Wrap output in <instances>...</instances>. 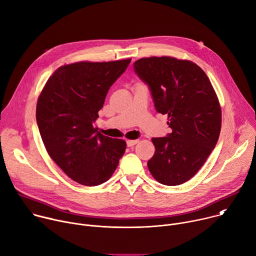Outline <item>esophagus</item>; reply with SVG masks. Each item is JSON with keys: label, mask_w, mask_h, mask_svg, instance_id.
Returning <instances> with one entry per match:
<instances>
[{"label": "esophagus", "mask_w": 256, "mask_h": 256, "mask_svg": "<svg viewBox=\"0 0 256 256\" xmlns=\"http://www.w3.org/2000/svg\"><path fill=\"white\" fill-rule=\"evenodd\" d=\"M138 142V140H126V144H128V147H132V146L136 144Z\"/></svg>", "instance_id": "1"}]
</instances>
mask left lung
<instances>
[{"label":"left lung","instance_id":"1","mask_svg":"<svg viewBox=\"0 0 256 256\" xmlns=\"http://www.w3.org/2000/svg\"><path fill=\"white\" fill-rule=\"evenodd\" d=\"M134 72L150 88L159 114H167L171 134L153 138L148 161L153 177L164 186L184 184L202 168L216 147L222 112L206 72L194 62L171 56L144 58Z\"/></svg>","mask_w":256,"mask_h":256}]
</instances>
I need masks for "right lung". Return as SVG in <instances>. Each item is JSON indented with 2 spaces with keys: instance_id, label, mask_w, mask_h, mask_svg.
<instances>
[{
  "instance_id": "1",
  "label": "right lung",
  "mask_w": 256,
  "mask_h": 256,
  "mask_svg": "<svg viewBox=\"0 0 256 256\" xmlns=\"http://www.w3.org/2000/svg\"><path fill=\"white\" fill-rule=\"evenodd\" d=\"M130 58L60 66L44 85L36 122L50 158L72 180L86 186L107 181L126 152V142L94 128L112 85Z\"/></svg>"
}]
</instances>
